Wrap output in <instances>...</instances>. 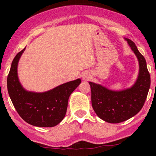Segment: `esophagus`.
Here are the masks:
<instances>
[{
  "label": "esophagus",
  "mask_w": 156,
  "mask_h": 156,
  "mask_svg": "<svg viewBox=\"0 0 156 156\" xmlns=\"http://www.w3.org/2000/svg\"><path fill=\"white\" fill-rule=\"evenodd\" d=\"M90 78H91V75H90L88 72H84V73L82 75V78L83 80H84V81H88V80L90 79Z\"/></svg>",
  "instance_id": "1"
}]
</instances>
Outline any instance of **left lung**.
<instances>
[{
    "mask_svg": "<svg viewBox=\"0 0 156 156\" xmlns=\"http://www.w3.org/2000/svg\"><path fill=\"white\" fill-rule=\"evenodd\" d=\"M125 40L139 62V75L134 84L127 89L115 91L89 82L93 108L99 118L108 123H120L137 114L144 106L150 87V75L145 58L131 40Z\"/></svg>",
    "mask_w": 156,
    "mask_h": 156,
    "instance_id": "obj_1",
    "label": "left lung"
}]
</instances>
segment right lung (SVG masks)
<instances>
[{"mask_svg": "<svg viewBox=\"0 0 156 156\" xmlns=\"http://www.w3.org/2000/svg\"><path fill=\"white\" fill-rule=\"evenodd\" d=\"M25 49L15 56L7 76V90L11 101L27 123L37 127H54L65 117L69 96L81 80L69 81L44 93L27 91L21 85L17 75L18 62Z\"/></svg>", "mask_w": 156, "mask_h": 156, "instance_id": "add662e5", "label": "right lung"}]
</instances>
